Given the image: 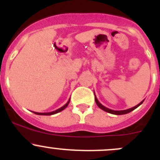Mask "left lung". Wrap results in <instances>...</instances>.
<instances>
[{
	"label": "left lung",
	"instance_id": "1",
	"mask_svg": "<svg viewBox=\"0 0 160 160\" xmlns=\"http://www.w3.org/2000/svg\"><path fill=\"white\" fill-rule=\"evenodd\" d=\"M143 101H144V100H143L142 101H141V102H140L138 104H137L136 106H135V107H133V108H129V109H126V110H122V111H114V110H111V109H109V108H108L104 107V105H102V104H101V103L98 101V98H97L96 96H95V102H96L97 105H98L100 108L102 109L103 111H106V112L111 113V114H116V115H121V114H128V113H129V112H131V111L135 110V108H137L138 106L141 105V104L143 103Z\"/></svg>",
	"mask_w": 160,
	"mask_h": 160
}]
</instances>
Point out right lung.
Returning a JSON list of instances; mask_svg holds the SVG:
<instances>
[{
	"label": "right lung",
	"instance_id": "1",
	"mask_svg": "<svg viewBox=\"0 0 160 160\" xmlns=\"http://www.w3.org/2000/svg\"><path fill=\"white\" fill-rule=\"evenodd\" d=\"M70 99H69V101H67V104H65V105H63V106H62V107H61L60 108L57 109V110L52 111V112H46V113H38V112H35V111H32V112H33V113H35V114H38V115H52V114H56V113H59V112H60V111H62V110H64V109H65L66 108H67V106H68L69 103H70Z\"/></svg>",
	"mask_w": 160,
	"mask_h": 160
}]
</instances>
